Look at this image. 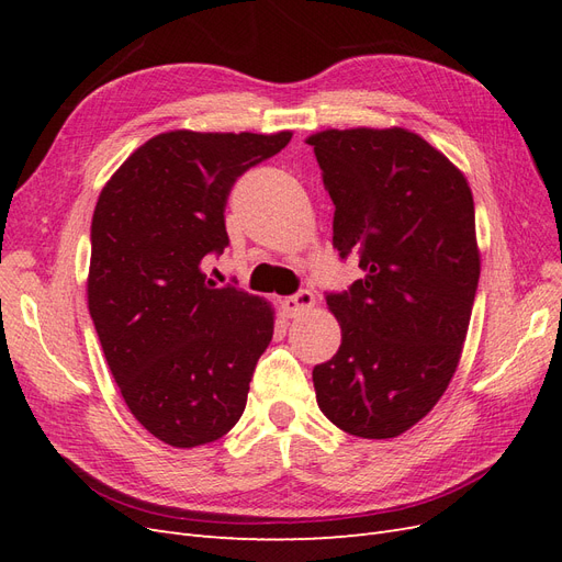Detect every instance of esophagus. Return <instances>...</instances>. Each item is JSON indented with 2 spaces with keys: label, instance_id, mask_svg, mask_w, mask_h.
Returning a JSON list of instances; mask_svg holds the SVG:
<instances>
[{
  "label": "esophagus",
  "instance_id": "esophagus-1",
  "mask_svg": "<svg viewBox=\"0 0 562 562\" xmlns=\"http://www.w3.org/2000/svg\"><path fill=\"white\" fill-rule=\"evenodd\" d=\"M281 307L285 312V316H300L302 312H307L310 307H314V293L312 291H297L295 295L291 297H283L281 300Z\"/></svg>",
  "mask_w": 562,
  "mask_h": 562
}]
</instances>
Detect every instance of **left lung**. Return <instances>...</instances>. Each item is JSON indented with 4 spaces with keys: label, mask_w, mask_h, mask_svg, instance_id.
Instances as JSON below:
<instances>
[{
    "label": "left lung",
    "mask_w": 562,
    "mask_h": 562,
    "mask_svg": "<svg viewBox=\"0 0 562 562\" xmlns=\"http://www.w3.org/2000/svg\"><path fill=\"white\" fill-rule=\"evenodd\" d=\"M333 199V246L363 279L326 302L342 345L314 368L321 413L361 438H394L443 396L462 353L481 255L467 178L405 128L307 140Z\"/></svg>",
    "instance_id": "1"
}]
</instances>
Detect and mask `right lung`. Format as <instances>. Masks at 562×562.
Instances as JSON below:
<instances>
[{"label": "right lung", "mask_w": 562, "mask_h": 562, "mask_svg": "<svg viewBox=\"0 0 562 562\" xmlns=\"http://www.w3.org/2000/svg\"><path fill=\"white\" fill-rule=\"evenodd\" d=\"M291 133L171 131L119 166L91 223L89 312L133 417L173 448L206 446L244 415L274 312L201 271L229 246L236 178Z\"/></svg>", "instance_id": "right-lung-1"}]
</instances>
